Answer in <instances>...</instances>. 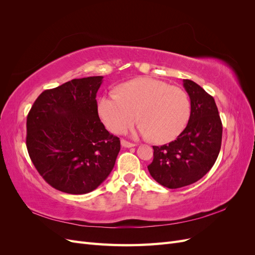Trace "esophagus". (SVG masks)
<instances>
[{"mask_svg":"<svg viewBox=\"0 0 255 255\" xmlns=\"http://www.w3.org/2000/svg\"><path fill=\"white\" fill-rule=\"evenodd\" d=\"M121 145L125 146V148H132V146H135L136 144L132 143V142H128V141L125 140V139H122L121 140Z\"/></svg>","mask_w":255,"mask_h":255,"instance_id":"34e87169","label":"esophagus"}]
</instances>
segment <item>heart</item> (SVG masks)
Segmentation results:
<instances>
[{
  "label": "heart",
  "instance_id": "b5f03b06",
  "mask_svg": "<svg viewBox=\"0 0 255 255\" xmlns=\"http://www.w3.org/2000/svg\"><path fill=\"white\" fill-rule=\"evenodd\" d=\"M98 114L111 132L120 134L138 118V133L156 142L171 141L186 127L190 102L179 87L151 78L122 84L117 92H109L98 100Z\"/></svg>",
  "mask_w": 255,
  "mask_h": 255
}]
</instances>
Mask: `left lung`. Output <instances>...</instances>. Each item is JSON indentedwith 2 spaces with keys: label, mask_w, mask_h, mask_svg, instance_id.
<instances>
[{
  "label": "left lung",
  "mask_w": 255,
  "mask_h": 255,
  "mask_svg": "<svg viewBox=\"0 0 255 255\" xmlns=\"http://www.w3.org/2000/svg\"><path fill=\"white\" fill-rule=\"evenodd\" d=\"M190 98V117L175 140L153 145L151 176L163 186L175 189L199 181L214 166L221 148L222 123L212 96L195 82L183 80Z\"/></svg>",
  "instance_id": "left-lung-1"
}]
</instances>
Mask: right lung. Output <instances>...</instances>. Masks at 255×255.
Instances as JSON below:
<instances>
[{
  "instance_id": "right-lung-1",
  "label": "right lung",
  "mask_w": 255,
  "mask_h": 255,
  "mask_svg": "<svg viewBox=\"0 0 255 255\" xmlns=\"http://www.w3.org/2000/svg\"><path fill=\"white\" fill-rule=\"evenodd\" d=\"M103 76L74 79L44 90L26 120V148L52 187L71 195L95 190L110 175L120 140L107 130L97 109Z\"/></svg>"
}]
</instances>
